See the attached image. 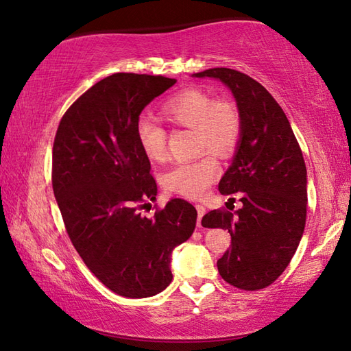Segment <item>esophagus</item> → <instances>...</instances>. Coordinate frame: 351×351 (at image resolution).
I'll return each instance as SVG.
<instances>
[{"instance_id":"34e87169","label":"esophagus","mask_w":351,"mask_h":351,"mask_svg":"<svg viewBox=\"0 0 351 351\" xmlns=\"http://www.w3.org/2000/svg\"><path fill=\"white\" fill-rule=\"evenodd\" d=\"M196 210H197V226H201V219L205 215V207L201 204H196Z\"/></svg>"}]
</instances>
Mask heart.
<instances>
[{
    "label": "heart",
    "mask_w": 351,
    "mask_h": 351,
    "mask_svg": "<svg viewBox=\"0 0 351 351\" xmlns=\"http://www.w3.org/2000/svg\"><path fill=\"white\" fill-rule=\"evenodd\" d=\"M161 117L171 126L195 130L196 150L217 156H228L240 138V115L237 108L226 100H215L201 89H185L164 103ZM136 138L147 160L164 161L167 154V134L161 126L141 120L136 126ZM217 176V164L211 156H201L191 162L176 164L162 178L169 191L201 197Z\"/></svg>",
    "instance_id": "b5f03b06"
}]
</instances>
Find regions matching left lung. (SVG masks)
<instances>
[{"label": "left lung", "mask_w": 351, "mask_h": 351, "mask_svg": "<svg viewBox=\"0 0 351 351\" xmlns=\"http://www.w3.org/2000/svg\"><path fill=\"white\" fill-rule=\"evenodd\" d=\"M216 79L230 89L240 115V138L230 167L219 182L223 196L240 195L236 216L213 210L205 228H223L231 246L217 260L221 277L245 291L274 283L303 237L307 170L291 123L267 89L236 70L211 68L191 74Z\"/></svg>", "instance_id": "1"}]
</instances>
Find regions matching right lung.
I'll list each match as a JSON object with an SVG mask.
<instances>
[{
	"instance_id": "obj_1",
	"label": "right lung",
	"mask_w": 351,
	"mask_h": 351,
	"mask_svg": "<svg viewBox=\"0 0 351 351\" xmlns=\"http://www.w3.org/2000/svg\"><path fill=\"white\" fill-rule=\"evenodd\" d=\"M176 79L117 73L62 117L53 146V191L75 251L108 289L154 297L170 285L171 252L193 234L197 211L173 197L154 217L150 161L136 138L140 114Z\"/></svg>"
}]
</instances>
